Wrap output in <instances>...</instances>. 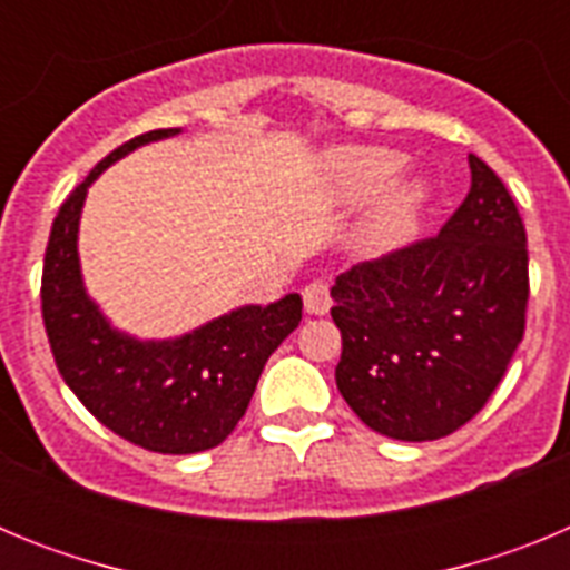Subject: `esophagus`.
Wrapping results in <instances>:
<instances>
[{"mask_svg":"<svg viewBox=\"0 0 570 570\" xmlns=\"http://www.w3.org/2000/svg\"><path fill=\"white\" fill-rule=\"evenodd\" d=\"M302 302H305V311H308V314H316V316L328 314V308H331L328 285L320 279L308 282V285L302 288Z\"/></svg>","mask_w":570,"mask_h":570,"instance_id":"obj_1","label":"esophagus"}]
</instances>
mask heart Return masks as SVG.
<instances>
[{"label": "heart", "mask_w": 570, "mask_h": 570, "mask_svg": "<svg viewBox=\"0 0 570 570\" xmlns=\"http://www.w3.org/2000/svg\"><path fill=\"white\" fill-rule=\"evenodd\" d=\"M405 168V154L380 145H354L328 156V183L342 203L380 196L365 223V242L374 250H394L411 239L428 203V185L416 176L393 179Z\"/></svg>", "instance_id": "heart-1"}]
</instances>
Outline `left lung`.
I'll list each match as a JSON object with an SVG mask.
<instances>
[{"instance_id": "left-lung-1", "label": "left lung", "mask_w": 570, "mask_h": 570, "mask_svg": "<svg viewBox=\"0 0 570 570\" xmlns=\"http://www.w3.org/2000/svg\"><path fill=\"white\" fill-rule=\"evenodd\" d=\"M471 190L436 236L336 276V387L376 434L428 442L480 414L525 334V225L468 154Z\"/></svg>"}]
</instances>
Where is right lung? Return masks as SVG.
<instances>
[{
  "label": "right lung",
  "instance_id": "1",
  "mask_svg": "<svg viewBox=\"0 0 570 570\" xmlns=\"http://www.w3.org/2000/svg\"><path fill=\"white\" fill-rule=\"evenodd\" d=\"M176 134L179 128L134 136L70 190L50 228L42 268V320L62 380L105 428L156 454L219 445L248 411L268 356L302 320L299 294H288L230 311L179 340L139 342L110 328L88 299L77 234L90 183L139 145Z\"/></svg>",
  "mask_w": 570,
  "mask_h": 570
}]
</instances>
